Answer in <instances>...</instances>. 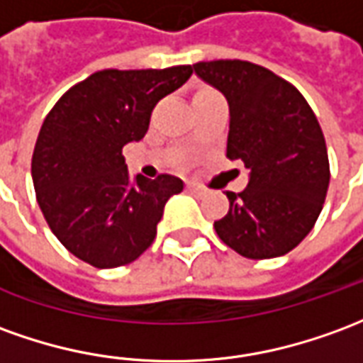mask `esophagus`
Here are the masks:
<instances>
[{"label":"esophagus","instance_id":"1","mask_svg":"<svg viewBox=\"0 0 363 363\" xmlns=\"http://www.w3.org/2000/svg\"><path fill=\"white\" fill-rule=\"evenodd\" d=\"M186 189H189L190 194H194V196H202V194H204V190L200 189V186H196V184H189Z\"/></svg>","mask_w":363,"mask_h":363}]
</instances>
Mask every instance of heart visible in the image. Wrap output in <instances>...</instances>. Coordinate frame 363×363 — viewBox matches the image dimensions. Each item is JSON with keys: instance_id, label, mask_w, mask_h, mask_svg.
Segmentation results:
<instances>
[{"instance_id": "b5f03b06", "label": "heart", "mask_w": 363, "mask_h": 363, "mask_svg": "<svg viewBox=\"0 0 363 363\" xmlns=\"http://www.w3.org/2000/svg\"><path fill=\"white\" fill-rule=\"evenodd\" d=\"M210 94H216V92H214V90H206V88H204V90H199V92L194 94V98H192V100H196V98H202V96H210Z\"/></svg>"}]
</instances>
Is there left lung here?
<instances>
[{
    "label": "left lung",
    "instance_id": "left-lung-1",
    "mask_svg": "<svg viewBox=\"0 0 363 363\" xmlns=\"http://www.w3.org/2000/svg\"><path fill=\"white\" fill-rule=\"evenodd\" d=\"M192 70L225 96V157L250 171L242 192H225L230 210L214 222L218 238L247 259L285 255L313 230L330 182L314 111L291 82L247 60L196 62Z\"/></svg>",
    "mask_w": 363,
    "mask_h": 363
}]
</instances>
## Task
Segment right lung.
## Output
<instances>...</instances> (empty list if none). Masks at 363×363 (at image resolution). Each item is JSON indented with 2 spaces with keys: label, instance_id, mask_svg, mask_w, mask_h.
I'll list each match as a JSON object with an SVG mask.
<instances>
[{
  "label": "right lung",
  "instance_id": "right-lung-1",
  "mask_svg": "<svg viewBox=\"0 0 363 363\" xmlns=\"http://www.w3.org/2000/svg\"><path fill=\"white\" fill-rule=\"evenodd\" d=\"M190 65L100 70L72 86L43 121L31 161L40 212L58 242L98 269L135 261L153 243L173 174L131 179L121 155L149 129L159 100L181 88Z\"/></svg>",
  "mask_w": 363,
  "mask_h": 363
}]
</instances>
